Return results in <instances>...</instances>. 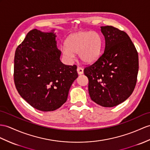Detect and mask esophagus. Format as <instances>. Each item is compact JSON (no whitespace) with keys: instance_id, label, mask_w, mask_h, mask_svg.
<instances>
[{"instance_id":"1","label":"esophagus","mask_w":150,"mask_h":150,"mask_svg":"<svg viewBox=\"0 0 150 150\" xmlns=\"http://www.w3.org/2000/svg\"><path fill=\"white\" fill-rule=\"evenodd\" d=\"M77 72L78 73V74H82L83 73V69L81 67H78Z\"/></svg>"}]
</instances>
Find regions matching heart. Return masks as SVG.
<instances>
[{"label":"heart","instance_id":"1","mask_svg":"<svg viewBox=\"0 0 150 150\" xmlns=\"http://www.w3.org/2000/svg\"><path fill=\"white\" fill-rule=\"evenodd\" d=\"M102 39L96 32L83 31L70 35L65 41V46L62 47V53L69 60L78 53L80 60L85 63H92L100 54Z\"/></svg>","mask_w":150,"mask_h":150}]
</instances>
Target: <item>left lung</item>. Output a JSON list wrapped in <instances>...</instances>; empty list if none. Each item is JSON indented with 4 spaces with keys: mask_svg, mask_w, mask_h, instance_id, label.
<instances>
[{
    "mask_svg": "<svg viewBox=\"0 0 150 150\" xmlns=\"http://www.w3.org/2000/svg\"><path fill=\"white\" fill-rule=\"evenodd\" d=\"M104 52L84 69L91 99L103 107H114L129 98L137 83V50L126 32L112 26L101 27Z\"/></svg>",
    "mask_w": 150,
    "mask_h": 150,
    "instance_id": "8db88e82",
    "label": "left lung"
}]
</instances>
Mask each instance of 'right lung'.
<instances>
[{
	"label": "right lung",
	"mask_w": 150,
	"mask_h": 150,
	"mask_svg": "<svg viewBox=\"0 0 150 150\" xmlns=\"http://www.w3.org/2000/svg\"><path fill=\"white\" fill-rule=\"evenodd\" d=\"M56 35L33 29L17 47L14 55V81L20 96L42 111L60 108L78 78L76 65L61 62Z\"/></svg>",
	"instance_id": "1"
}]
</instances>
